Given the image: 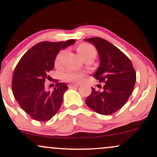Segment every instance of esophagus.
Segmentation results:
<instances>
[{
  "mask_svg": "<svg viewBox=\"0 0 157 157\" xmlns=\"http://www.w3.org/2000/svg\"><path fill=\"white\" fill-rule=\"evenodd\" d=\"M79 86V84H70L68 86L69 89H73V88H77Z\"/></svg>",
  "mask_w": 157,
  "mask_h": 157,
  "instance_id": "34e87169",
  "label": "esophagus"
}]
</instances>
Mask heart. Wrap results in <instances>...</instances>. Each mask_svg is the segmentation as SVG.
Instances as JSON below:
<instances>
[{
  "label": "heart",
  "mask_w": 157,
  "mask_h": 157,
  "mask_svg": "<svg viewBox=\"0 0 157 157\" xmlns=\"http://www.w3.org/2000/svg\"><path fill=\"white\" fill-rule=\"evenodd\" d=\"M77 51L78 54L82 57V59H86L87 57H95L97 55V51L92 45L89 44H86L83 43L78 45L77 47ZM64 51L61 50V51L57 54L55 57V65L56 66H60L62 57L63 56ZM85 71H73V70H68L66 71L63 75V79L64 81L68 82H78L83 78L85 76Z\"/></svg>",
  "instance_id": "1"
}]
</instances>
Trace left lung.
Returning <instances> with one entry per match:
<instances>
[{
	"mask_svg": "<svg viewBox=\"0 0 157 157\" xmlns=\"http://www.w3.org/2000/svg\"><path fill=\"white\" fill-rule=\"evenodd\" d=\"M85 40L95 46L100 57V66L94 77L105 82L102 91L91 88L86 103L100 114H112L125 105L133 92L136 72L128 57L109 41L100 37Z\"/></svg>",
	"mask_w": 157,
	"mask_h": 157,
	"instance_id": "1",
	"label": "left lung"
}]
</instances>
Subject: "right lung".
Segmentation results:
<instances>
[{"label":"right lung","instance_id":"obj_1","mask_svg":"<svg viewBox=\"0 0 157 157\" xmlns=\"http://www.w3.org/2000/svg\"><path fill=\"white\" fill-rule=\"evenodd\" d=\"M75 42V40H68L39 43L29 49L16 66L12 76L13 95L21 109L35 120L48 121L60 109L68 86L57 82L50 92L44 89V82L54 68L58 52Z\"/></svg>","mask_w":157,"mask_h":157}]
</instances>
